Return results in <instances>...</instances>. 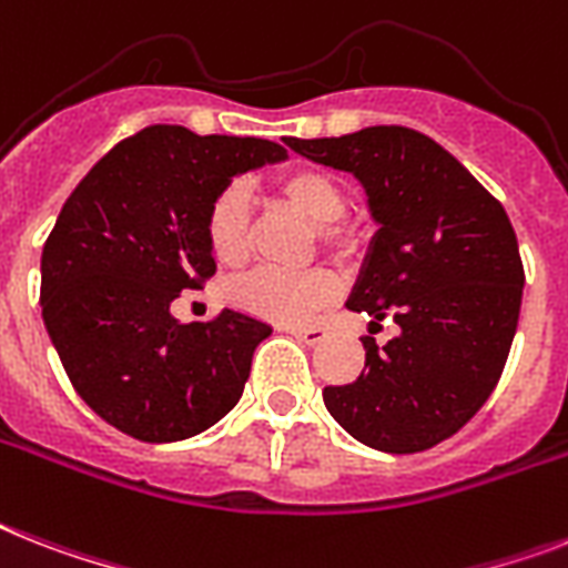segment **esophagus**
I'll return each instance as SVG.
<instances>
[{
  "label": "esophagus",
  "instance_id": "34e87169",
  "mask_svg": "<svg viewBox=\"0 0 568 568\" xmlns=\"http://www.w3.org/2000/svg\"><path fill=\"white\" fill-rule=\"evenodd\" d=\"M285 332H292L294 338L303 341V344H308V347H315V344H321V341L329 335V329H326V326H288Z\"/></svg>",
  "mask_w": 568,
  "mask_h": 568
}]
</instances>
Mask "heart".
<instances>
[{"instance_id": "obj_1", "label": "heart", "mask_w": 568, "mask_h": 568, "mask_svg": "<svg viewBox=\"0 0 568 568\" xmlns=\"http://www.w3.org/2000/svg\"><path fill=\"white\" fill-rule=\"evenodd\" d=\"M276 192L308 221H315L317 236L329 251H347L349 233L338 224L347 197L332 174L321 172V169H292L276 180ZM204 233L212 256L221 265L239 268L247 262L251 256V204H247L242 186L233 183L212 197ZM332 294H335V285L321 271L280 268L253 271L227 288L233 306L283 326L306 324L308 317H315L321 308L329 306Z\"/></svg>"}]
</instances>
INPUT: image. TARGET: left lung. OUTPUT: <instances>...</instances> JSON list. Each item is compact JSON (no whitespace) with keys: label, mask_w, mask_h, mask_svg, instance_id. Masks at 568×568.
Segmentation results:
<instances>
[{"label":"left lung","mask_w":568,"mask_h":568,"mask_svg":"<svg viewBox=\"0 0 568 568\" xmlns=\"http://www.w3.org/2000/svg\"><path fill=\"white\" fill-rule=\"evenodd\" d=\"M285 142L362 180L379 230L347 308L373 317L371 332L399 326L385 347L364 335L362 376L324 388L326 408L373 449H432L476 417L508 362L525 285L508 212L403 124Z\"/></svg>","instance_id":"obj_1"}]
</instances>
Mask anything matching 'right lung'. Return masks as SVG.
Listing matches in <instances>:
<instances>
[{"instance_id":"1","label":"right lung","mask_w":568,"mask_h":568,"mask_svg":"<svg viewBox=\"0 0 568 568\" xmlns=\"http://www.w3.org/2000/svg\"><path fill=\"white\" fill-rule=\"evenodd\" d=\"M285 149L256 136H197L151 124L101 156L43 244L40 306L72 388L145 444L201 435L242 399L271 326L221 308L180 324L172 303L215 274L212 197Z\"/></svg>"}]
</instances>
